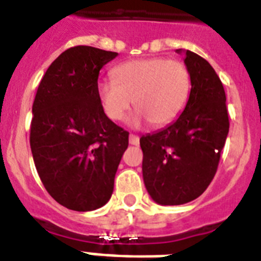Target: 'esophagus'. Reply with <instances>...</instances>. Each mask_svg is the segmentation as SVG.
Instances as JSON below:
<instances>
[{"instance_id": "1", "label": "esophagus", "mask_w": 261, "mask_h": 261, "mask_svg": "<svg viewBox=\"0 0 261 261\" xmlns=\"http://www.w3.org/2000/svg\"><path fill=\"white\" fill-rule=\"evenodd\" d=\"M128 139H130V143L131 145H139V137L138 135H135V134H130V137H128Z\"/></svg>"}]
</instances>
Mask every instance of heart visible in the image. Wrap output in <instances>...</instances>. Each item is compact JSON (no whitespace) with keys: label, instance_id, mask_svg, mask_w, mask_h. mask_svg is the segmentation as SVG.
<instances>
[{"label":"heart","instance_id":"1","mask_svg":"<svg viewBox=\"0 0 261 261\" xmlns=\"http://www.w3.org/2000/svg\"><path fill=\"white\" fill-rule=\"evenodd\" d=\"M114 81H101L97 94L104 114L120 120L134 102L135 122L149 120L164 127L186 108L191 93V75L180 61L168 58L134 59L112 70Z\"/></svg>","mask_w":261,"mask_h":261}]
</instances>
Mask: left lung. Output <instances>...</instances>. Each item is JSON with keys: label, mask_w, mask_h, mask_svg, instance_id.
<instances>
[{"label": "left lung", "mask_w": 261, "mask_h": 261, "mask_svg": "<svg viewBox=\"0 0 261 261\" xmlns=\"http://www.w3.org/2000/svg\"><path fill=\"white\" fill-rule=\"evenodd\" d=\"M184 63L191 75L186 108L169 126L139 139L145 187L163 206L184 204L206 191L229 133L226 94L215 70L190 50Z\"/></svg>", "instance_id": "left-lung-1"}]
</instances>
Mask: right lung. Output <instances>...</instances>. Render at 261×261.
Listing matches in <instances>:
<instances>
[{"instance_id": "1", "label": "right lung", "mask_w": 261, "mask_h": 261, "mask_svg": "<svg viewBox=\"0 0 261 261\" xmlns=\"http://www.w3.org/2000/svg\"><path fill=\"white\" fill-rule=\"evenodd\" d=\"M118 53L67 48L51 63L32 106L30 143L43 186L66 208L92 211L110 200L128 133L102 111L101 67Z\"/></svg>"}]
</instances>
